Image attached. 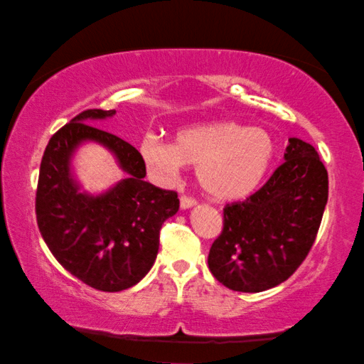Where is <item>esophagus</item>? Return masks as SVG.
I'll list each match as a JSON object with an SVG mask.
<instances>
[{
  "label": "esophagus",
  "instance_id": "esophagus-1",
  "mask_svg": "<svg viewBox=\"0 0 364 364\" xmlns=\"http://www.w3.org/2000/svg\"><path fill=\"white\" fill-rule=\"evenodd\" d=\"M196 205V200L190 198V196H181V208L182 210H188V208H193Z\"/></svg>",
  "mask_w": 364,
  "mask_h": 364
}]
</instances>
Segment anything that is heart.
Wrapping results in <instances>:
<instances>
[{
    "label": "heart",
    "instance_id": "heart-1",
    "mask_svg": "<svg viewBox=\"0 0 364 364\" xmlns=\"http://www.w3.org/2000/svg\"><path fill=\"white\" fill-rule=\"evenodd\" d=\"M272 135L263 127L213 121L181 129L174 143L146 134L140 154L154 176L176 178L183 166H195L200 187L221 200L242 198L259 186L272 163Z\"/></svg>",
    "mask_w": 364,
    "mask_h": 364
}]
</instances>
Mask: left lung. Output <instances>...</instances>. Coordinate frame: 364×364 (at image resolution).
Returning a JSON list of instances; mask_svg holds the SVG:
<instances>
[{"label": "left lung", "mask_w": 364, "mask_h": 364, "mask_svg": "<svg viewBox=\"0 0 364 364\" xmlns=\"http://www.w3.org/2000/svg\"><path fill=\"white\" fill-rule=\"evenodd\" d=\"M284 159L258 192L224 208V229L208 266L230 290L256 294L287 281L316 238L329 193L327 171L314 146L295 136Z\"/></svg>", "instance_id": "obj_1"}]
</instances>
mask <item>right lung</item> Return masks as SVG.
<instances>
[{"label":"right lung","instance_id":"obj_1","mask_svg":"<svg viewBox=\"0 0 364 364\" xmlns=\"http://www.w3.org/2000/svg\"><path fill=\"white\" fill-rule=\"evenodd\" d=\"M116 109H87L51 136L40 164L35 213L40 234L65 271L103 291H121L146 276L156 259L161 225L178 211L176 192L145 182L141 154L92 126ZM109 149L127 177L106 193H82L72 158L82 142Z\"/></svg>","mask_w":364,"mask_h":364}]
</instances>
